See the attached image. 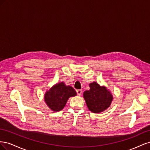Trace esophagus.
I'll list each match as a JSON object with an SVG mask.
<instances>
[{
	"label": "esophagus",
	"mask_w": 150,
	"mask_h": 150,
	"mask_svg": "<svg viewBox=\"0 0 150 150\" xmlns=\"http://www.w3.org/2000/svg\"><path fill=\"white\" fill-rule=\"evenodd\" d=\"M76 93H77V94H78V96H80L81 93H82V91H81V89H78V90H76Z\"/></svg>",
	"instance_id": "1"
}]
</instances>
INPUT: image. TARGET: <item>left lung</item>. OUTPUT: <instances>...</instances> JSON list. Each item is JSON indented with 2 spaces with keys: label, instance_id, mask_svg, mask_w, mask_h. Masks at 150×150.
<instances>
[{
  "label": "left lung",
  "instance_id": "1",
  "mask_svg": "<svg viewBox=\"0 0 150 150\" xmlns=\"http://www.w3.org/2000/svg\"><path fill=\"white\" fill-rule=\"evenodd\" d=\"M90 89L84 91L83 96L89 110L94 113L100 112L110 106L112 96L105 87H101L98 83L89 84Z\"/></svg>",
  "mask_w": 150,
  "mask_h": 150
}]
</instances>
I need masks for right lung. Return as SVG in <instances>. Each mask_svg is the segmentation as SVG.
<instances>
[{"mask_svg":"<svg viewBox=\"0 0 150 150\" xmlns=\"http://www.w3.org/2000/svg\"><path fill=\"white\" fill-rule=\"evenodd\" d=\"M74 89L70 86H66L64 83L56 84L46 92L44 100L47 106L54 111H59L65 106L67 99L76 96Z\"/></svg>","mask_w":150,"mask_h":150,"instance_id":"add662e5","label":"right lung"}]
</instances>
